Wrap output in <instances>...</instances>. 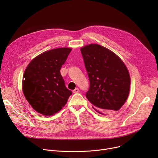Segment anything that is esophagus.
Wrapping results in <instances>:
<instances>
[{
    "label": "esophagus",
    "instance_id": "obj_1",
    "mask_svg": "<svg viewBox=\"0 0 158 158\" xmlns=\"http://www.w3.org/2000/svg\"><path fill=\"white\" fill-rule=\"evenodd\" d=\"M79 92V88H76V89L73 90V93H74V94L78 93Z\"/></svg>",
    "mask_w": 158,
    "mask_h": 158
}]
</instances>
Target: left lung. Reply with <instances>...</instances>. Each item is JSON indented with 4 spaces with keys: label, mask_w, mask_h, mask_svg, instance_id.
<instances>
[{
    "label": "left lung",
    "mask_w": 158,
    "mask_h": 158,
    "mask_svg": "<svg viewBox=\"0 0 158 158\" xmlns=\"http://www.w3.org/2000/svg\"><path fill=\"white\" fill-rule=\"evenodd\" d=\"M81 52L90 82L86 96L93 108L102 114L119 110L130 91L131 78L125 63L110 49L97 44L81 47Z\"/></svg>",
    "instance_id": "left-lung-1"
}]
</instances>
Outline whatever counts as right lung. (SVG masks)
<instances>
[{"mask_svg":"<svg viewBox=\"0 0 158 158\" xmlns=\"http://www.w3.org/2000/svg\"><path fill=\"white\" fill-rule=\"evenodd\" d=\"M71 51V48L61 47L44 52L32 59L25 70L23 93L38 113L45 116L56 114L72 95L60 73Z\"/></svg>","mask_w":158,"mask_h":158,"instance_id":"right-lung-1","label":"right lung"}]
</instances>
